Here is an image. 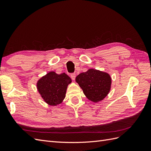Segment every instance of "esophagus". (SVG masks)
<instances>
[{
	"mask_svg": "<svg viewBox=\"0 0 151 151\" xmlns=\"http://www.w3.org/2000/svg\"><path fill=\"white\" fill-rule=\"evenodd\" d=\"M70 77H71L73 81H74V80H75V79H76V74H71V75H70Z\"/></svg>",
	"mask_w": 151,
	"mask_h": 151,
	"instance_id": "obj_1",
	"label": "esophagus"
}]
</instances>
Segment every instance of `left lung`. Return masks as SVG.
Wrapping results in <instances>:
<instances>
[{"mask_svg": "<svg viewBox=\"0 0 151 151\" xmlns=\"http://www.w3.org/2000/svg\"><path fill=\"white\" fill-rule=\"evenodd\" d=\"M76 83L91 101H101L111 90V77L108 73L89 68L76 77Z\"/></svg>", "mask_w": 151, "mask_h": 151, "instance_id": "1", "label": "left lung"}]
</instances>
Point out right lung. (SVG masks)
Listing matches in <instances>:
<instances>
[{
    "instance_id": "obj_1",
    "label": "right lung",
    "mask_w": 151,
    "mask_h": 151,
    "mask_svg": "<svg viewBox=\"0 0 151 151\" xmlns=\"http://www.w3.org/2000/svg\"><path fill=\"white\" fill-rule=\"evenodd\" d=\"M72 83L70 77L65 73L58 74L49 72L37 81L36 88L41 97L49 106H57L65 98L68 85Z\"/></svg>"
}]
</instances>
